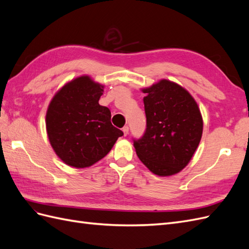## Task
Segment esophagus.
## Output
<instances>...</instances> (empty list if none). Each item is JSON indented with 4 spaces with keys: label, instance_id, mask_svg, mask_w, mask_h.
I'll return each instance as SVG.
<instances>
[{
    "label": "esophagus",
    "instance_id": "obj_1",
    "mask_svg": "<svg viewBox=\"0 0 249 249\" xmlns=\"http://www.w3.org/2000/svg\"><path fill=\"white\" fill-rule=\"evenodd\" d=\"M123 132H124V136H126V135L129 134V126H127V125L124 126V127H123Z\"/></svg>",
    "mask_w": 249,
    "mask_h": 249
}]
</instances>
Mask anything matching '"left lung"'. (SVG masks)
<instances>
[{
    "label": "left lung",
    "instance_id": "left-lung-1",
    "mask_svg": "<svg viewBox=\"0 0 249 249\" xmlns=\"http://www.w3.org/2000/svg\"><path fill=\"white\" fill-rule=\"evenodd\" d=\"M146 129L134 139L141 162L160 177L171 176L189 163L202 135L196 102L183 87L168 80L142 90Z\"/></svg>",
    "mask_w": 249,
    "mask_h": 249
}]
</instances>
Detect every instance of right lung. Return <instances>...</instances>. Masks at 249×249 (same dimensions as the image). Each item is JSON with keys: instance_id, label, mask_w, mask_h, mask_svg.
Returning a JSON list of instances; mask_svg holds the SVG:
<instances>
[{"instance_id": "obj_1", "label": "right lung", "mask_w": 249, "mask_h": 249, "mask_svg": "<svg viewBox=\"0 0 249 249\" xmlns=\"http://www.w3.org/2000/svg\"><path fill=\"white\" fill-rule=\"evenodd\" d=\"M103 88L87 76L77 78L59 90L48 108L51 145L70 166H91L124 135L111 124L110 110L99 104Z\"/></svg>"}]
</instances>
